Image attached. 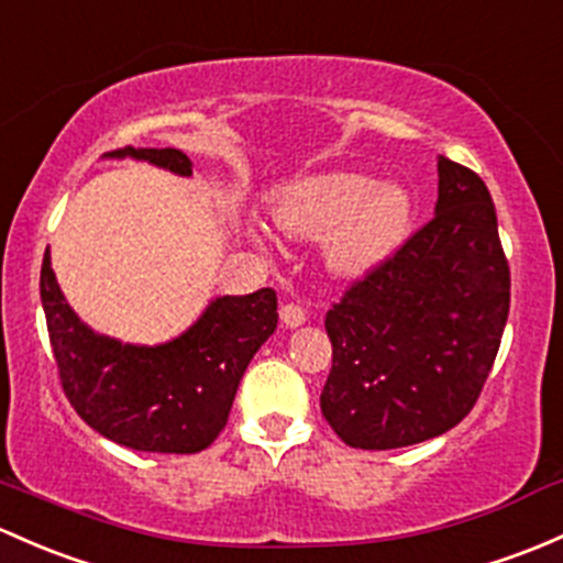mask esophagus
Returning <instances> with one entry per match:
<instances>
[{
  "instance_id": "1",
  "label": "esophagus",
  "mask_w": 563,
  "mask_h": 563,
  "mask_svg": "<svg viewBox=\"0 0 563 563\" xmlns=\"http://www.w3.org/2000/svg\"><path fill=\"white\" fill-rule=\"evenodd\" d=\"M280 321H283V327H286V329H297L307 321V312L301 310L299 305H294V301H291V305L280 307Z\"/></svg>"
}]
</instances>
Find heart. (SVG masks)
<instances>
[{
    "instance_id": "b5f03b06",
    "label": "heart",
    "mask_w": 563,
    "mask_h": 563,
    "mask_svg": "<svg viewBox=\"0 0 563 563\" xmlns=\"http://www.w3.org/2000/svg\"><path fill=\"white\" fill-rule=\"evenodd\" d=\"M272 218L294 240H323L327 264L340 277H364L407 242L416 199L401 183H380L356 169H331L286 183Z\"/></svg>"
}]
</instances>
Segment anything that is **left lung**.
<instances>
[{
  "mask_svg": "<svg viewBox=\"0 0 563 563\" xmlns=\"http://www.w3.org/2000/svg\"><path fill=\"white\" fill-rule=\"evenodd\" d=\"M434 218L327 312L321 412L345 445L390 451L475 407L510 312V266L485 183L437 158Z\"/></svg>",
  "mask_w": 563,
  "mask_h": 563,
  "instance_id": "8db88e82",
  "label": "left lung"
}]
</instances>
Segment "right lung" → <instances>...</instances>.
Segmentation results:
<instances>
[{"mask_svg": "<svg viewBox=\"0 0 563 563\" xmlns=\"http://www.w3.org/2000/svg\"><path fill=\"white\" fill-rule=\"evenodd\" d=\"M137 158L191 177V158L175 147H121L104 158ZM40 297L62 388L75 412L108 440L145 453H199L212 445L247 364L277 329V297L258 288L216 297L180 336L132 345L82 323L58 288L45 251Z\"/></svg>", "mask_w": 563, "mask_h": 563, "instance_id": "1", "label": "right lung"}]
</instances>
